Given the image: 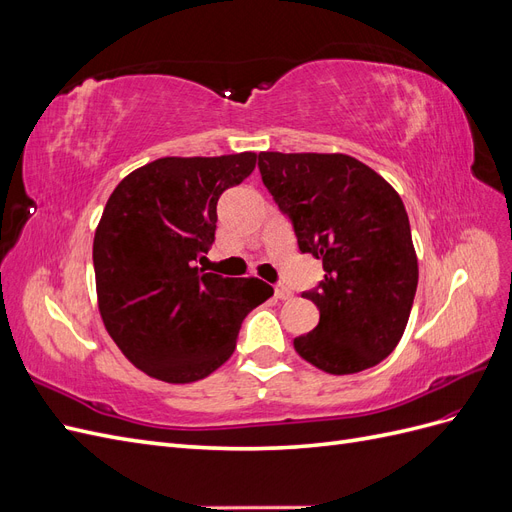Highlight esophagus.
<instances>
[{"instance_id":"esophagus-1","label":"esophagus","mask_w":512,"mask_h":512,"mask_svg":"<svg viewBox=\"0 0 512 512\" xmlns=\"http://www.w3.org/2000/svg\"><path fill=\"white\" fill-rule=\"evenodd\" d=\"M275 297L282 299V301L292 299V290H290L288 286H284V284H277V286H275Z\"/></svg>"}]
</instances>
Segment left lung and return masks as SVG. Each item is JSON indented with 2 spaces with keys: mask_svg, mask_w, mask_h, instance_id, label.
I'll list each match as a JSON object with an SVG mask.
<instances>
[{
  "mask_svg": "<svg viewBox=\"0 0 512 512\" xmlns=\"http://www.w3.org/2000/svg\"><path fill=\"white\" fill-rule=\"evenodd\" d=\"M267 190L322 260L324 280L303 297L318 327L294 339L301 359L333 376L378 365L406 331L418 258L404 203L374 168L346 153L260 151Z\"/></svg>",
  "mask_w": 512,
  "mask_h": 512,
  "instance_id": "1",
  "label": "left lung"
}]
</instances>
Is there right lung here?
Listing matches in <instances>:
<instances>
[{
  "label": "right lung",
  "mask_w": 512,
  "mask_h": 512,
  "mask_svg": "<svg viewBox=\"0 0 512 512\" xmlns=\"http://www.w3.org/2000/svg\"><path fill=\"white\" fill-rule=\"evenodd\" d=\"M256 153L160 158L108 196L94 237L98 309L108 335L143 374L190 384L237 346L243 318L273 297L258 277L203 273L218 200L256 168Z\"/></svg>",
  "instance_id": "obj_1"
}]
</instances>
